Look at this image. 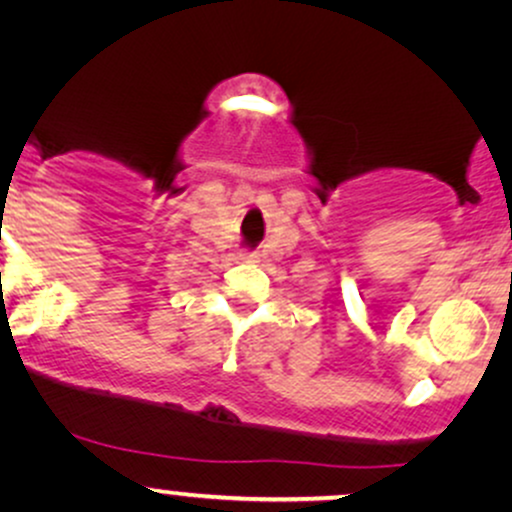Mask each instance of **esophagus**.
I'll use <instances>...</instances> for the list:
<instances>
[{"instance_id": "1", "label": "esophagus", "mask_w": 512, "mask_h": 512, "mask_svg": "<svg viewBox=\"0 0 512 512\" xmlns=\"http://www.w3.org/2000/svg\"><path fill=\"white\" fill-rule=\"evenodd\" d=\"M257 255H252V252H241V260L243 262H255Z\"/></svg>"}]
</instances>
